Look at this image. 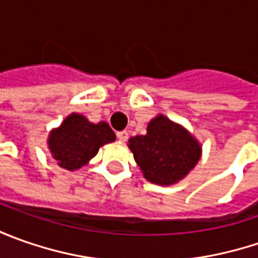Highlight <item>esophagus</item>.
<instances>
[{"label":"esophagus","instance_id":"obj_1","mask_svg":"<svg viewBox=\"0 0 258 258\" xmlns=\"http://www.w3.org/2000/svg\"><path fill=\"white\" fill-rule=\"evenodd\" d=\"M116 136H117V139H119L120 142H126V141H127V138H129V134H127L126 131H122V132H117Z\"/></svg>","mask_w":258,"mask_h":258}]
</instances>
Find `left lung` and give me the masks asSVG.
Listing matches in <instances>:
<instances>
[{
  "instance_id": "left-lung-1",
  "label": "left lung",
  "mask_w": 258,
  "mask_h": 258,
  "mask_svg": "<svg viewBox=\"0 0 258 258\" xmlns=\"http://www.w3.org/2000/svg\"><path fill=\"white\" fill-rule=\"evenodd\" d=\"M129 149L145 178L158 185L176 183L201 156V146L192 136L162 114L149 122L146 135L129 139Z\"/></svg>"
}]
</instances>
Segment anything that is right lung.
Returning <instances> with one entry per match:
<instances>
[{
  "label": "right lung",
  "mask_w": 258,
  "mask_h": 258,
  "mask_svg": "<svg viewBox=\"0 0 258 258\" xmlns=\"http://www.w3.org/2000/svg\"><path fill=\"white\" fill-rule=\"evenodd\" d=\"M116 139L106 122L92 123L82 114H70L48 138V148L61 168L75 171L87 164L99 148Z\"/></svg>",
  "instance_id": "add662e5"
}]
</instances>
